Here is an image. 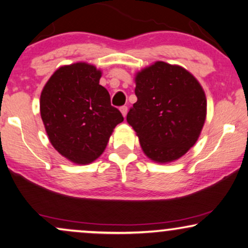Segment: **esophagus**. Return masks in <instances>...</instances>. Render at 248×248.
Listing matches in <instances>:
<instances>
[{
  "instance_id": "obj_1",
  "label": "esophagus",
  "mask_w": 248,
  "mask_h": 248,
  "mask_svg": "<svg viewBox=\"0 0 248 248\" xmlns=\"http://www.w3.org/2000/svg\"><path fill=\"white\" fill-rule=\"evenodd\" d=\"M120 112L122 113V115H124V117H126L127 112H128V108L126 107V105H124V107L120 108Z\"/></svg>"
}]
</instances>
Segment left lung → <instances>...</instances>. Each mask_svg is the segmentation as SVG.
<instances>
[{"label":"left lung","instance_id":"left-lung-1","mask_svg":"<svg viewBox=\"0 0 248 248\" xmlns=\"http://www.w3.org/2000/svg\"><path fill=\"white\" fill-rule=\"evenodd\" d=\"M137 102L127 114L144 154L156 163L180 158L199 140L206 97L199 80L177 64L156 61L135 76Z\"/></svg>","mask_w":248,"mask_h":248}]
</instances>
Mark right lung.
Listing matches in <instances>:
<instances>
[{
    "label": "right lung",
    "instance_id": "right-lung-1",
    "mask_svg": "<svg viewBox=\"0 0 248 248\" xmlns=\"http://www.w3.org/2000/svg\"><path fill=\"white\" fill-rule=\"evenodd\" d=\"M102 71L87 62L60 67L46 82L39 111L52 146L76 164L100 157L124 117L100 85Z\"/></svg>",
    "mask_w": 248,
    "mask_h": 248
}]
</instances>
